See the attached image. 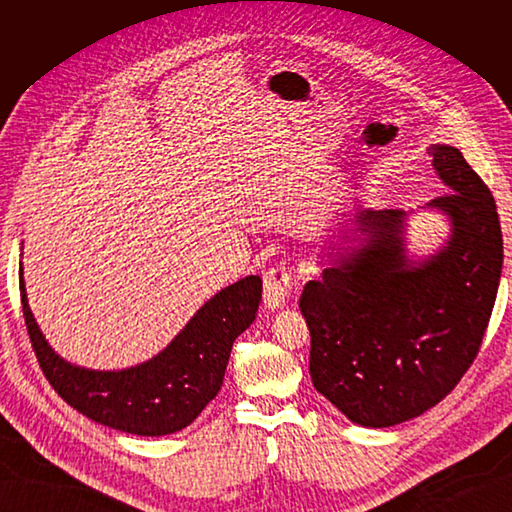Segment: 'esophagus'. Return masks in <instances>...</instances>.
Wrapping results in <instances>:
<instances>
[{
	"label": "esophagus",
	"instance_id": "esophagus-1",
	"mask_svg": "<svg viewBox=\"0 0 512 512\" xmlns=\"http://www.w3.org/2000/svg\"><path fill=\"white\" fill-rule=\"evenodd\" d=\"M290 280H292V273L284 265V262H282V265H275L273 269L267 271L265 292H262V297H265V305L269 309L286 307L288 294H290Z\"/></svg>",
	"mask_w": 512,
	"mask_h": 512
}]
</instances>
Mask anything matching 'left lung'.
<instances>
[{
    "label": "left lung",
    "mask_w": 512,
    "mask_h": 512,
    "mask_svg": "<svg viewBox=\"0 0 512 512\" xmlns=\"http://www.w3.org/2000/svg\"><path fill=\"white\" fill-rule=\"evenodd\" d=\"M427 153L451 194L421 211L442 215L444 243L416 254L408 247L414 211L365 209L318 256L320 277L299 301L316 391L361 427L406 423L455 389L500 286L502 228L489 188L459 149Z\"/></svg>",
    "instance_id": "8db88e82"
}]
</instances>
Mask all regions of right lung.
I'll return each instance as SVG.
<instances>
[{
    "label": "right lung",
    "mask_w": 512,
    "mask_h": 512,
    "mask_svg": "<svg viewBox=\"0 0 512 512\" xmlns=\"http://www.w3.org/2000/svg\"><path fill=\"white\" fill-rule=\"evenodd\" d=\"M19 284L29 339L57 395L91 421L147 438L188 427L218 395L232 342L250 329L262 299V280L247 275L215 292L156 356L123 369H91L66 361L40 331L23 262Z\"/></svg>",
    "instance_id": "obj_1"
}]
</instances>
